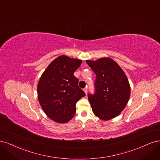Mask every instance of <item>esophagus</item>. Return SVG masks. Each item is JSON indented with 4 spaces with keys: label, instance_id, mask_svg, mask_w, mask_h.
Instances as JSON below:
<instances>
[{
    "label": "esophagus",
    "instance_id": "1",
    "mask_svg": "<svg viewBox=\"0 0 160 160\" xmlns=\"http://www.w3.org/2000/svg\"><path fill=\"white\" fill-rule=\"evenodd\" d=\"M83 91H85V94H87L88 93V88H85L84 89H83Z\"/></svg>",
    "mask_w": 160,
    "mask_h": 160
}]
</instances>
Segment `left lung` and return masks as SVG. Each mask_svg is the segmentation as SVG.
I'll return each instance as SVG.
<instances>
[{"mask_svg": "<svg viewBox=\"0 0 160 160\" xmlns=\"http://www.w3.org/2000/svg\"><path fill=\"white\" fill-rule=\"evenodd\" d=\"M86 62L96 75L95 93L88 95L93 113L103 121L117 117L129 99L131 88L126 75L109 57Z\"/></svg>", "mask_w": 160, "mask_h": 160, "instance_id": "obj_1", "label": "left lung"}]
</instances>
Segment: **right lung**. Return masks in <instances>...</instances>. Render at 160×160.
<instances>
[{
	"instance_id": "1",
	"label": "right lung",
	"mask_w": 160,
	"mask_h": 160,
	"mask_svg": "<svg viewBox=\"0 0 160 160\" xmlns=\"http://www.w3.org/2000/svg\"><path fill=\"white\" fill-rule=\"evenodd\" d=\"M82 61L61 55L43 72L37 85L39 103L45 114L60 123L68 122L76 112V103L85 96L74 72Z\"/></svg>"
}]
</instances>
